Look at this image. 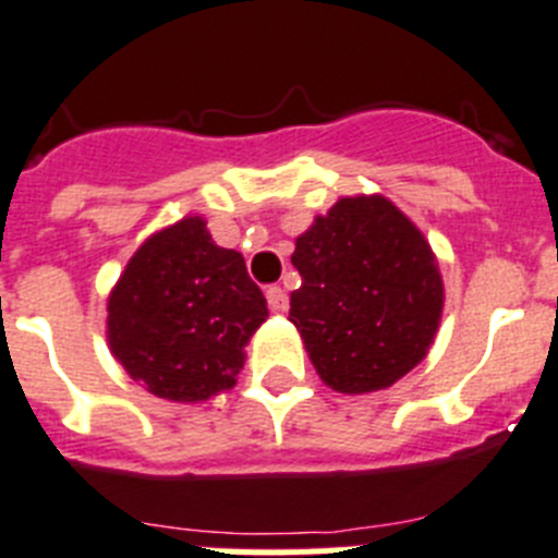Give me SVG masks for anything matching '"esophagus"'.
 Listing matches in <instances>:
<instances>
[{"label": "esophagus", "instance_id": "esophagus-1", "mask_svg": "<svg viewBox=\"0 0 558 558\" xmlns=\"http://www.w3.org/2000/svg\"><path fill=\"white\" fill-rule=\"evenodd\" d=\"M266 303H269V308L275 314H286V308H289V294H286L283 286H269L266 289Z\"/></svg>", "mask_w": 558, "mask_h": 558}]
</instances>
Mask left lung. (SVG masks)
<instances>
[{
	"label": "left lung",
	"instance_id": "left-lung-1",
	"mask_svg": "<svg viewBox=\"0 0 558 558\" xmlns=\"http://www.w3.org/2000/svg\"><path fill=\"white\" fill-rule=\"evenodd\" d=\"M292 264L303 283L289 319L328 387L385 390L424 360L444 283L429 244L393 202L339 198L300 235Z\"/></svg>",
	"mask_w": 558,
	"mask_h": 558
}]
</instances>
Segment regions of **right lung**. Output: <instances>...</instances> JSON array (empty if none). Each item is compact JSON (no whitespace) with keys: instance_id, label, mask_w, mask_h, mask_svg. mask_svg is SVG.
Listing matches in <instances>:
<instances>
[{"instance_id":"add662e5","label":"right lung","mask_w":558,"mask_h":558,"mask_svg":"<svg viewBox=\"0 0 558 558\" xmlns=\"http://www.w3.org/2000/svg\"><path fill=\"white\" fill-rule=\"evenodd\" d=\"M266 317L244 258L193 216L134 252L109 298V345L148 393L191 404L235 385Z\"/></svg>"}]
</instances>
